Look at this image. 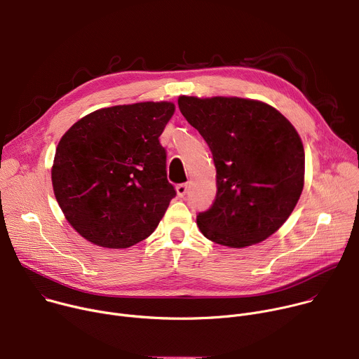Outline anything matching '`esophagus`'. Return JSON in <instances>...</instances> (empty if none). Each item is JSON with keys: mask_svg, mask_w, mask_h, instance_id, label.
<instances>
[{"mask_svg": "<svg viewBox=\"0 0 359 359\" xmlns=\"http://www.w3.org/2000/svg\"><path fill=\"white\" fill-rule=\"evenodd\" d=\"M176 191H177V196H179V197H183V196L187 193V184H186V183L177 184V186H176Z\"/></svg>", "mask_w": 359, "mask_h": 359, "instance_id": "34e87169", "label": "esophagus"}]
</instances>
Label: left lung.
I'll use <instances>...</instances> for the list:
<instances>
[{"instance_id":"obj_1","label":"left lung","mask_w":359,"mask_h":359,"mask_svg":"<svg viewBox=\"0 0 359 359\" xmlns=\"http://www.w3.org/2000/svg\"><path fill=\"white\" fill-rule=\"evenodd\" d=\"M179 109L209 144L217 193L197 215L203 236L243 248L264 241L290 217L304 187L299 135L276 108L243 97L179 96Z\"/></svg>"}]
</instances>
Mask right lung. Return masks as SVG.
<instances>
[{
    "label": "right lung",
    "mask_w": 359,
    "mask_h": 359,
    "mask_svg": "<svg viewBox=\"0 0 359 359\" xmlns=\"http://www.w3.org/2000/svg\"><path fill=\"white\" fill-rule=\"evenodd\" d=\"M172 102L97 109L61 137L50 176L68 223L88 241L128 248L149 237L176 196L159 142Z\"/></svg>",
    "instance_id": "right-lung-1"
}]
</instances>
